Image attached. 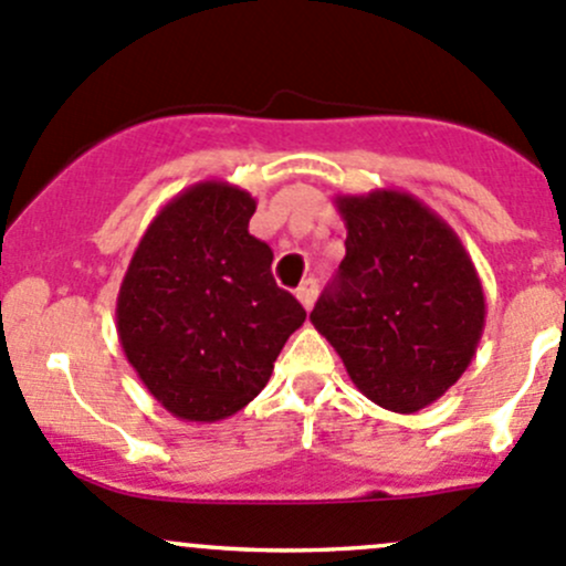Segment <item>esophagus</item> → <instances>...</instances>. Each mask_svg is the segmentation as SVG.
I'll use <instances>...</instances> for the list:
<instances>
[{
    "label": "esophagus",
    "instance_id": "obj_1",
    "mask_svg": "<svg viewBox=\"0 0 566 566\" xmlns=\"http://www.w3.org/2000/svg\"><path fill=\"white\" fill-rule=\"evenodd\" d=\"M298 301H301V306H304L306 312L312 310V306H315V298H317V279H306L304 284H301L298 287Z\"/></svg>",
    "mask_w": 566,
    "mask_h": 566
}]
</instances>
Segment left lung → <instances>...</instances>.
<instances>
[{
	"label": "left lung",
	"mask_w": 566,
	"mask_h": 566,
	"mask_svg": "<svg viewBox=\"0 0 566 566\" xmlns=\"http://www.w3.org/2000/svg\"><path fill=\"white\" fill-rule=\"evenodd\" d=\"M345 260L312 325L356 389L394 413H416L452 389L484 331V290L458 232L408 191L334 199Z\"/></svg>",
	"instance_id": "left-lung-1"
}]
</instances>
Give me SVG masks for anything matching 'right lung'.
Masks as SVG:
<instances>
[{"label": "right lung", "mask_w": 566, "mask_h": 566, "mask_svg": "<svg viewBox=\"0 0 566 566\" xmlns=\"http://www.w3.org/2000/svg\"><path fill=\"white\" fill-rule=\"evenodd\" d=\"M256 199L202 180L169 199L142 235L117 295V336L145 389L182 421L230 419L271 380L306 312L249 235Z\"/></svg>", "instance_id": "1"}]
</instances>
